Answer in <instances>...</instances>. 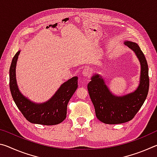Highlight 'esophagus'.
<instances>
[{"label": "esophagus", "instance_id": "34e87169", "mask_svg": "<svg viewBox=\"0 0 157 157\" xmlns=\"http://www.w3.org/2000/svg\"><path fill=\"white\" fill-rule=\"evenodd\" d=\"M91 71L90 70V68L88 67H85L83 71H82V74H83V75L85 77H89L91 75Z\"/></svg>", "mask_w": 157, "mask_h": 157}]
</instances>
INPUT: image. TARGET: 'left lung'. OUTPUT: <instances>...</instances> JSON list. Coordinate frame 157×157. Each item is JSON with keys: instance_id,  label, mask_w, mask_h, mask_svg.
Segmentation results:
<instances>
[{"instance_id": "1", "label": "left lung", "mask_w": 157, "mask_h": 157, "mask_svg": "<svg viewBox=\"0 0 157 157\" xmlns=\"http://www.w3.org/2000/svg\"><path fill=\"white\" fill-rule=\"evenodd\" d=\"M124 43L135 52L140 63L138 88L127 95L116 96L110 92L105 80L98 74L92 77L87 86L95 115L98 120L105 124H121L131 121L142 107L148 94L150 81L145 55L137 44L129 41Z\"/></svg>"}]
</instances>
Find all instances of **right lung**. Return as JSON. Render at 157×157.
Masks as SVG:
<instances>
[{
  "mask_svg": "<svg viewBox=\"0 0 157 157\" xmlns=\"http://www.w3.org/2000/svg\"><path fill=\"white\" fill-rule=\"evenodd\" d=\"M20 50L13 57L10 68V88L15 104L27 120L34 124L54 125L64 120L67 105L78 88V77L62 84L54 95L47 102L37 104L25 98L18 88L16 79V66Z\"/></svg>",
  "mask_w": 157,
  "mask_h": 157,
  "instance_id": "1",
  "label": "right lung"
}]
</instances>
